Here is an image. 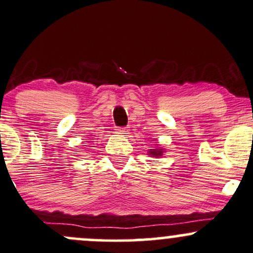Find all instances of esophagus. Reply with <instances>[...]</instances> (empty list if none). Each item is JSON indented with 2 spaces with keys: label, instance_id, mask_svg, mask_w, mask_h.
Wrapping results in <instances>:
<instances>
[{
  "label": "esophagus",
  "instance_id": "esophagus-1",
  "mask_svg": "<svg viewBox=\"0 0 253 253\" xmlns=\"http://www.w3.org/2000/svg\"><path fill=\"white\" fill-rule=\"evenodd\" d=\"M116 133H118V134H127V133H128V128H127V127H120V128H116Z\"/></svg>",
  "mask_w": 253,
  "mask_h": 253
}]
</instances>
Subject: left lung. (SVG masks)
I'll return each instance as SVG.
<instances>
[{
	"label": "left lung",
	"instance_id": "obj_1",
	"mask_svg": "<svg viewBox=\"0 0 253 253\" xmlns=\"http://www.w3.org/2000/svg\"><path fill=\"white\" fill-rule=\"evenodd\" d=\"M165 152H166L165 148H162V146H160V145H158L157 148H155V149L148 150V154L151 155L152 157H156V158L163 156V154H165Z\"/></svg>",
	"mask_w": 253,
	"mask_h": 253
}]
</instances>
